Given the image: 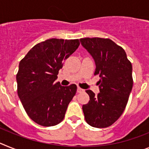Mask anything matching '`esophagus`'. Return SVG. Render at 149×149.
Returning <instances> with one entry per match:
<instances>
[{
	"label": "esophagus",
	"instance_id": "34e87169",
	"mask_svg": "<svg viewBox=\"0 0 149 149\" xmlns=\"http://www.w3.org/2000/svg\"><path fill=\"white\" fill-rule=\"evenodd\" d=\"M84 90L82 88H77V92L78 93H81V92H83Z\"/></svg>",
	"mask_w": 149,
	"mask_h": 149
}]
</instances>
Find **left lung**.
<instances>
[{
    "instance_id": "1",
    "label": "left lung",
    "mask_w": 149,
    "mask_h": 149,
    "mask_svg": "<svg viewBox=\"0 0 149 149\" xmlns=\"http://www.w3.org/2000/svg\"><path fill=\"white\" fill-rule=\"evenodd\" d=\"M82 46L95 63L94 75L100 76V92L95 95L86 90L90 100L82 106L86 122L94 127L104 128L121 116L133 88L132 64L126 52L109 39L82 38Z\"/></svg>"
}]
</instances>
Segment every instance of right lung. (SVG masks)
<instances>
[{
	"label": "right lung",
	"mask_w": 149,
	"mask_h": 149,
	"mask_svg": "<svg viewBox=\"0 0 149 149\" xmlns=\"http://www.w3.org/2000/svg\"><path fill=\"white\" fill-rule=\"evenodd\" d=\"M79 46V40H46L33 46L19 63L18 95L28 116L41 126L61 122L76 94L75 84L61 86L55 80L63 61Z\"/></svg>",
	"instance_id": "1"
}]
</instances>
